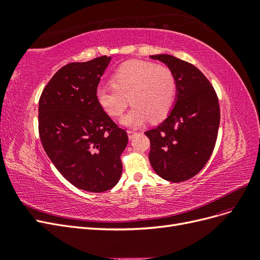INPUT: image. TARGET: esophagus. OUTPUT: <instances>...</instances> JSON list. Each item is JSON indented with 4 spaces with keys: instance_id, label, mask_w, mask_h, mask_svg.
Instances as JSON below:
<instances>
[{
    "instance_id": "obj_1",
    "label": "esophagus",
    "mask_w": 260,
    "mask_h": 260,
    "mask_svg": "<svg viewBox=\"0 0 260 260\" xmlns=\"http://www.w3.org/2000/svg\"><path fill=\"white\" fill-rule=\"evenodd\" d=\"M137 135H138V132L132 131V130H128V137H129L130 140L135 138V136H137Z\"/></svg>"
}]
</instances>
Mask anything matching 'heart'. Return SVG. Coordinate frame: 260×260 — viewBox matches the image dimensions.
<instances>
[{
    "mask_svg": "<svg viewBox=\"0 0 260 260\" xmlns=\"http://www.w3.org/2000/svg\"><path fill=\"white\" fill-rule=\"evenodd\" d=\"M112 86H99L96 100L112 117H120L125 108H132L122 123L139 127L148 119H165L175 103L177 81L171 69L145 60H129L116 69L111 78Z\"/></svg>",
    "mask_w": 260,
    "mask_h": 260,
    "instance_id": "1",
    "label": "heart"
}]
</instances>
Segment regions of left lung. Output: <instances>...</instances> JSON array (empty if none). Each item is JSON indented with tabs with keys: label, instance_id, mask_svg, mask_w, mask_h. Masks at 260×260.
<instances>
[{
	"label": "left lung",
	"instance_id": "obj_1",
	"mask_svg": "<svg viewBox=\"0 0 260 260\" xmlns=\"http://www.w3.org/2000/svg\"><path fill=\"white\" fill-rule=\"evenodd\" d=\"M151 58L166 64L177 81L175 107L158 127L145 132L151 142L149 162L170 182L193 178L209 160L218 137L217 93L199 68L167 54Z\"/></svg>",
	"mask_w": 260,
	"mask_h": 260
}]
</instances>
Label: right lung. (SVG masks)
<instances>
[{"label": "right lung", "mask_w": 260, "mask_h": 260, "mask_svg": "<svg viewBox=\"0 0 260 260\" xmlns=\"http://www.w3.org/2000/svg\"><path fill=\"white\" fill-rule=\"evenodd\" d=\"M111 57L101 56L61 67L39 100V136L61 176L88 192H105L120 179L125 130L96 100L101 77Z\"/></svg>", "instance_id": "right-lung-1"}]
</instances>
